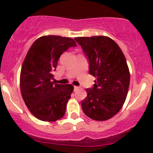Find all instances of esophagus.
Listing matches in <instances>:
<instances>
[{"mask_svg": "<svg viewBox=\"0 0 153 153\" xmlns=\"http://www.w3.org/2000/svg\"><path fill=\"white\" fill-rule=\"evenodd\" d=\"M79 89V87L78 86H74V91H76L77 89Z\"/></svg>", "mask_w": 153, "mask_h": 153, "instance_id": "obj_1", "label": "esophagus"}]
</instances>
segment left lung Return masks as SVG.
<instances>
[{
    "mask_svg": "<svg viewBox=\"0 0 153 153\" xmlns=\"http://www.w3.org/2000/svg\"><path fill=\"white\" fill-rule=\"evenodd\" d=\"M75 41L83 49L89 64V74L96 78L81 102L83 112L95 121H106L124 105L130 74L119 46L106 36L79 37Z\"/></svg>",
    "mask_w": 153,
    "mask_h": 153,
    "instance_id": "left-lung-1",
    "label": "left lung"
}]
</instances>
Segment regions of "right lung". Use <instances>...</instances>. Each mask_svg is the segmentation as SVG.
Here are the masks:
<instances>
[{
    "instance_id": "obj_1",
    "label": "right lung",
    "mask_w": 153,
    "mask_h": 153,
    "mask_svg": "<svg viewBox=\"0 0 153 153\" xmlns=\"http://www.w3.org/2000/svg\"><path fill=\"white\" fill-rule=\"evenodd\" d=\"M72 47H76L72 38L46 35L38 38L26 55L20 76L21 95L31 113L41 121H55L65 114L74 87L55 84L52 72L61 54Z\"/></svg>"
}]
</instances>
